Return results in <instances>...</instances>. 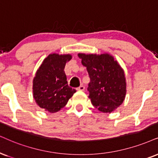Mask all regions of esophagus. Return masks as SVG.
Wrapping results in <instances>:
<instances>
[{"mask_svg": "<svg viewBox=\"0 0 158 158\" xmlns=\"http://www.w3.org/2000/svg\"><path fill=\"white\" fill-rule=\"evenodd\" d=\"M85 87L84 85H80L79 87H77V90H79V91H84L85 90Z\"/></svg>", "mask_w": 158, "mask_h": 158, "instance_id": "obj_1", "label": "esophagus"}]
</instances>
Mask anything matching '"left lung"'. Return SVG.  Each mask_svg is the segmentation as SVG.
<instances>
[{"label":"left lung","mask_w":158,"mask_h":158,"mask_svg":"<svg viewBox=\"0 0 158 158\" xmlns=\"http://www.w3.org/2000/svg\"><path fill=\"white\" fill-rule=\"evenodd\" d=\"M78 56L90 78L87 90L92 104L102 112L111 113L123 103L126 95L123 69L109 54Z\"/></svg>","instance_id":"8db88e82"}]
</instances>
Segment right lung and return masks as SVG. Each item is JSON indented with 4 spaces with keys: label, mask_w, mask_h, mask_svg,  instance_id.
Wrapping results in <instances>:
<instances>
[{
    "label": "right lung",
    "mask_w": 158,
    "mask_h": 158,
    "mask_svg": "<svg viewBox=\"0 0 158 158\" xmlns=\"http://www.w3.org/2000/svg\"><path fill=\"white\" fill-rule=\"evenodd\" d=\"M72 58L71 55L50 54L44 60L33 81V93L35 103L50 113L60 110L76 93L68 85L64 69Z\"/></svg>",
    "instance_id": "1"
}]
</instances>
